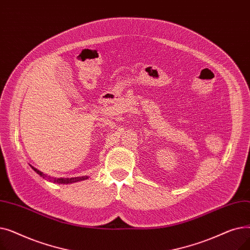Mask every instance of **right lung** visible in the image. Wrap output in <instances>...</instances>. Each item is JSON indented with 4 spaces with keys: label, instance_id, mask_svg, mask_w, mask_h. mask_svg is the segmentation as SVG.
<instances>
[{
    "label": "right lung",
    "instance_id": "right-lung-1",
    "mask_svg": "<svg viewBox=\"0 0 250 250\" xmlns=\"http://www.w3.org/2000/svg\"><path fill=\"white\" fill-rule=\"evenodd\" d=\"M30 167L34 170V171L39 174L41 176H42L43 178H47L49 181H54L57 183H60V185H68V183H74V182H78V181H81V180H85L88 178V176H82V177H72V178H54V177H50L45 175L43 172L39 171L38 169H36L35 167H33L32 165H30Z\"/></svg>",
    "mask_w": 250,
    "mask_h": 250
}]
</instances>
